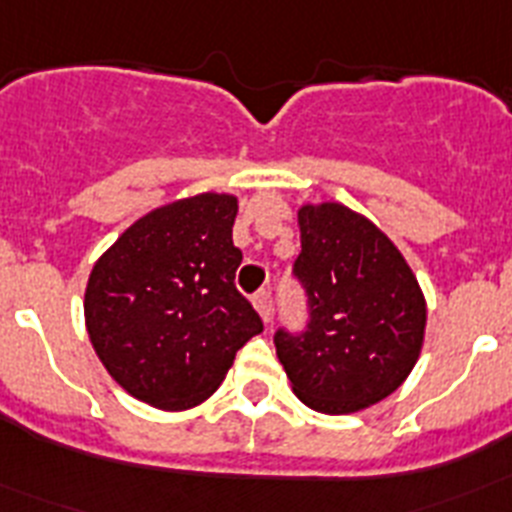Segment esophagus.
<instances>
[{
  "instance_id": "34e87169",
  "label": "esophagus",
  "mask_w": 512,
  "mask_h": 512,
  "mask_svg": "<svg viewBox=\"0 0 512 512\" xmlns=\"http://www.w3.org/2000/svg\"><path fill=\"white\" fill-rule=\"evenodd\" d=\"M253 307H256L261 318L269 323V320H271V300H269V292H266V289H259V292L253 295Z\"/></svg>"
}]
</instances>
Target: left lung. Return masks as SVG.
Here are the masks:
<instances>
[{"instance_id": "obj_1", "label": "left lung", "mask_w": 512, "mask_h": 512, "mask_svg": "<svg viewBox=\"0 0 512 512\" xmlns=\"http://www.w3.org/2000/svg\"><path fill=\"white\" fill-rule=\"evenodd\" d=\"M297 223L292 277L305 292L307 323L277 328V356L307 408L356 413L392 395L415 366L425 300L395 243L366 217L325 202L302 207Z\"/></svg>"}]
</instances>
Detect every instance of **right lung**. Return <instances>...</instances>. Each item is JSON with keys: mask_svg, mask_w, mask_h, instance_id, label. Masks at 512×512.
Returning <instances> with one entry per match:
<instances>
[{"mask_svg": "<svg viewBox=\"0 0 512 512\" xmlns=\"http://www.w3.org/2000/svg\"><path fill=\"white\" fill-rule=\"evenodd\" d=\"M238 200L197 194L148 212L94 264L87 330L107 372L161 410L205 402L238 348L264 330L235 287Z\"/></svg>", "mask_w": 512, "mask_h": 512, "instance_id": "add662e5", "label": "right lung"}]
</instances>
